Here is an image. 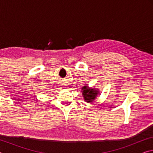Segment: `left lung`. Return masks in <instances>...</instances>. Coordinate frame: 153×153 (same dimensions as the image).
Segmentation results:
<instances>
[{"label": "left lung", "instance_id": "left-lung-1", "mask_svg": "<svg viewBox=\"0 0 153 153\" xmlns=\"http://www.w3.org/2000/svg\"><path fill=\"white\" fill-rule=\"evenodd\" d=\"M82 90V94L84 97V100L88 102H92L97 97V95L98 93L97 90H95L93 88H88V86H84Z\"/></svg>", "mask_w": 153, "mask_h": 153}]
</instances>
